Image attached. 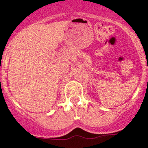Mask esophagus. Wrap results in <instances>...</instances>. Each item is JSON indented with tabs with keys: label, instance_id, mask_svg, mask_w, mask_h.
Masks as SVG:
<instances>
[{
	"label": "esophagus",
	"instance_id": "1",
	"mask_svg": "<svg viewBox=\"0 0 148 148\" xmlns=\"http://www.w3.org/2000/svg\"><path fill=\"white\" fill-rule=\"evenodd\" d=\"M82 131H83V130H82V129H80V128H77L76 133H80Z\"/></svg>",
	"mask_w": 148,
	"mask_h": 148
}]
</instances>
